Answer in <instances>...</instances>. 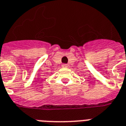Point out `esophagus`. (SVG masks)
Returning a JSON list of instances; mask_svg holds the SVG:
<instances>
[{
    "label": "esophagus",
    "instance_id": "1",
    "mask_svg": "<svg viewBox=\"0 0 126 126\" xmlns=\"http://www.w3.org/2000/svg\"><path fill=\"white\" fill-rule=\"evenodd\" d=\"M62 66H63V67H65V68L67 67V65H66V64H63V65H62Z\"/></svg>",
    "mask_w": 126,
    "mask_h": 126
}]
</instances>
